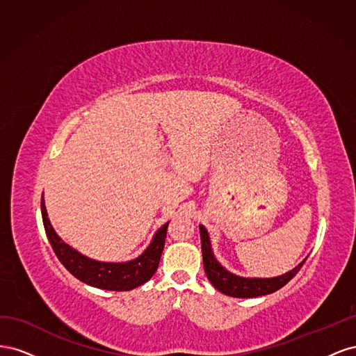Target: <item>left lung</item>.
Here are the masks:
<instances>
[{
  "label": "left lung",
  "mask_w": 356,
  "mask_h": 356,
  "mask_svg": "<svg viewBox=\"0 0 356 356\" xmlns=\"http://www.w3.org/2000/svg\"><path fill=\"white\" fill-rule=\"evenodd\" d=\"M200 229V242H202V255H203V267L204 273H207L211 284L217 288L220 293L230 296V297H238V298H252V297H260L272 294L275 291L281 289L284 285H286L291 279H293L301 267H303L305 261H301L293 270L286 272L285 275L276 276V277H242L238 275H233L217 261L212 246L209 241L208 230L199 225Z\"/></svg>",
  "instance_id": "obj_1"
}]
</instances>
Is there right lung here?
Segmentation results:
<instances>
[{"label":"right lung","mask_w":356,"mask_h":356,"mask_svg":"<svg viewBox=\"0 0 356 356\" xmlns=\"http://www.w3.org/2000/svg\"><path fill=\"white\" fill-rule=\"evenodd\" d=\"M41 215L47 239L59 261L65 266L71 275L80 279L84 284L108 291H131L145 284L157 270L161 252H163L169 222L161 225L156 232L152 243L135 260L126 263H104L80 254L59 238L55 229L51 227L50 220L47 218L44 197L42 196Z\"/></svg>","instance_id":"add662e5"}]
</instances>
